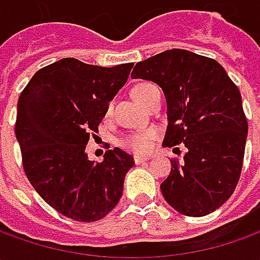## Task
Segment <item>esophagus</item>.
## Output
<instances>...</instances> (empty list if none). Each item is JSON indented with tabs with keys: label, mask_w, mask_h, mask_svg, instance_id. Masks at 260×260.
Returning a JSON list of instances; mask_svg holds the SVG:
<instances>
[{
	"label": "esophagus",
	"mask_w": 260,
	"mask_h": 260,
	"mask_svg": "<svg viewBox=\"0 0 260 260\" xmlns=\"http://www.w3.org/2000/svg\"><path fill=\"white\" fill-rule=\"evenodd\" d=\"M150 157L146 155H135V162L137 164V165H140V164H143V162H146V160H149Z\"/></svg>",
	"instance_id": "1"
}]
</instances>
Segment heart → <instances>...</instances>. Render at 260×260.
Masks as SVG:
<instances>
[{"label": "heart", "instance_id": "heart-1", "mask_svg": "<svg viewBox=\"0 0 260 260\" xmlns=\"http://www.w3.org/2000/svg\"><path fill=\"white\" fill-rule=\"evenodd\" d=\"M153 86L155 85H152V84H139V85H136L135 88H133L132 95H133V98H135L139 104L143 105L146 95H147V92H149ZM156 133L153 132V130H146V132L135 133V135L125 137L124 142H123V145H124L127 149L133 150V152L143 153V152H146V150H149V149H150V146H152V142H153Z\"/></svg>", "mask_w": 260, "mask_h": 260}]
</instances>
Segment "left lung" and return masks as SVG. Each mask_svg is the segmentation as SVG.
Here are the masks:
<instances>
[{
  "instance_id": "obj_1",
  "label": "left lung",
  "mask_w": 260,
  "mask_h": 260,
  "mask_svg": "<svg viewBox=\"0 0 260 260\" xmlns=\"http://www.w3.org/2000/svg\"><path fill=\"white\" fill-rule=\"evenodd\" d=\"M133 79L162 88L168 107L164 146L184 143V162L171 160L160 184L166 203L188 217L220 208L239 182L247 139L242 95L214 59L184 49L165 50L136 63Z\"/></svg>"
}]
</instances>
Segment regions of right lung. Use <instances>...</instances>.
I'll return each mask as SVG.
<instances>
[{"label":"right lung","mask_w":260,"mask_h":260,"mask_svg":"<svg viewBox=\"0 0 260 260\" xmlns=\"http://www.w3.org/2000/svg\"><path fill=\"white\" fill-rule=\"evenodd\" d=\"M132 68L65 57L37 71L18 98L15 137L25 175L47 204L76 221L104 218L118 204L135 165L118 147L107 150L100 164L85 152Z\"/></svg>","instance_id":"right-lung-1"}]
</instances>
